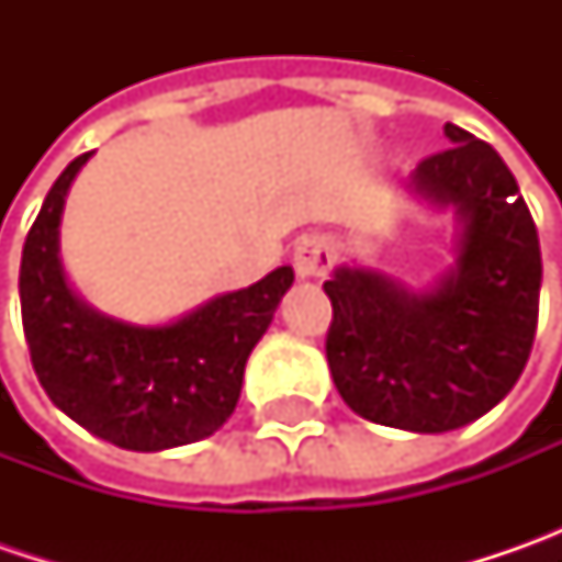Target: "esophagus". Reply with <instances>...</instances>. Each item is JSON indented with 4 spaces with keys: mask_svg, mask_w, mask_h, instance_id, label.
Returning a JSON list of instances; mask_svg holds the SVG:
<instances>
[{
    "mask_svg": "<svg viewBox=\"0 0 562 562\" xmlns=\"http://www.w3.org/2000/svg\"><path fill=\"white\" fill-rule=\"evenodd\" d=\"M293 266L300 271V278H322L335 266V244L322 234L303 237L293 249Z\"/></svg>",
    "mask_w": 562,
    "mask_h": 562,
    "instance_id": "obj_1",
    "label": "esophagus"
}]
</instances>
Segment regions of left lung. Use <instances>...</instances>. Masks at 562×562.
Listing matches in <instances>:
<instances>
[{
	"label": "left lung",
	"mask_w": 562,
	"mask_h": 562,
	"mask_svg": "<svg viewBox=\"0 0 562 562\" xmlns=\"http://www.w3.org/2000/svg\"><path fill=\"white\" fill-rule=\"evenodd\" d=\"M453 146L422 159L409 187L460 222L457 262L409 291L372 269L325 281V353L344 403L362 419L419 435L463 428L519 381L538 328L541 247L519 184L494 146L443 124Z\"/></svg>",
	"instance_id": "obj_1"
}]
</instances>
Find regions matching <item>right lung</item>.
Masks as SVG:
<instances>
[{"label": "right lung", "instance_id": "1", "mask_svg": "<svg viewBox=\"0 0 562 562\" xmlns=\"http://www.w3.org/2000/svg\"><path fill=\"white\" fill-rule=\"evenodd\" d=\"M90 153L68 165L21 252V318L33 372L55 406L102 441L156 453L203 441L234 413L244 369L271 325L293 269L269 271L168 325H131L90 310L68 284L58 225L68 187Z\"/></svg>", "mask_w": 562, "mask_h": 562}]
</instances>
